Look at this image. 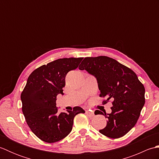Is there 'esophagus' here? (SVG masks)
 Listing matches in <instances>:
<instances>
[{"label": "esophagus", "mask_w": 159, "mask_h": 159, "mask_svg": "<svg viewBox=\"0 0 159 159\" xmlns=\"http://www.w3.org/2000/svg\"><path fill=\"white\" fill-rule=\"evenodd\" d=\"M86 114L89 117H93L94 116V113L93 112H91L89 111H86Z\"/></svg>", "instance_id": "obj_1"}]
</instances>
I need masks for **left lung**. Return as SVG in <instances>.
<instances>
[{
  "instance_id": "8db88e82",
  "label": "left lung",
  "mask_w": 159,
  "mask_h": 159,
  "mask_svg": "<svg viewBox=\"0 0 159 159\" xmlns=\"http://www.w3.org/2000/svg\"><path fill=\"white\" fill-rule=\"evenodd\" d=\"M79 68L96 78L100 97L107 98L104 104L113 100L111 113L95 111V115L107 118V126L100 133L112 139L124 136L136 124L145 104V88L137 74L106 56L86 57Z\"/></svg>"
}]
</instances>
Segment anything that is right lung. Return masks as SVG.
Listing matches in <instances>:
<instances>
[{
  "label": "right lung",
  "mask_w": 159,
  "mask_h": 159,
  "mask_svg": "<svg viewBox=\"0 0 159 159\" xmlns=\"http://www.w3.org/2000/svg\"><path fill=\"white\" fill-rule=\"evenodd\" d=\"M83 58L59 59L43 65L30 74L21 93L22 113L28 126L39 139L55 143L68 135L72 129L74 118L84 113L81 107L58 113L57 96L63 95L66 76L76 69Z\"/></svg>",
  "instance_id": "right-lung-1"
}]
</instances>
